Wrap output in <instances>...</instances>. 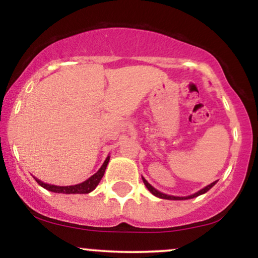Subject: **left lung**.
I'll use <instances>...</instances> for the list:
<instances>
[{
  "label": "left lung",
  "instance_id": "left-lung-1",
  "mask_svg": "<svg viewBox=\"0 0 258 258\" xmlns=\"http://www.w3.org/2000/svg\"><path fill=\"white\" fill-rule=\"evenodd\" d=\"M142 179H143L144 184H146V186L148 188V190H149L150 193H152L153 195H155V197L160 198V199H168V200H186V199H193V198L199 197V195H201V194H205L206 191H209L210 189H211L212 186H214V185L216 184V183H217V180H215L214 183H211V184H209L207 186H205V188L201 189V190L198 191V193H195V194H193V195H189V197H172V195H167V194L161 193V191L156 190V189L154 188V186L150 185L149 183H148L147 180L143 178V177H142Z\"/></svg>",
  "mask_w": 258,
  "mask_h": 258
}]
</instances>
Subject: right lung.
<instances>
[{"mask_svg": "<svg viewBox=\"0 0 258 258\" xmlns=\"http://www.w3.org/2000/svg\"><path fill=\"white\" fill-rule=\"evenodd\" d=\"M109 159H110V156H108V158L105 159L104 164L102 165V167H100L99 170L93 174V176H91L87 180H85V182L80 183V184L69 185V186H68V185L67 186H59V185L47 184V183H43V182H41L40 179L35 178V177H34V178H35V180H36V182L41 186H43V188L47 189V190L53 191V193H61V194H88V193H91V191L93 190V189L99 184L100 179H102V177L104 176L105 168H106V166H108Z\"/></svg>", "mask_w": 258, "mask_h": 258, "instance_id": "add662e5", "label": "right lung"}]
</instances>
